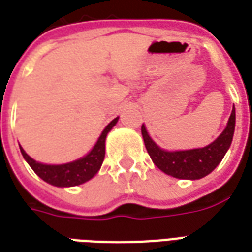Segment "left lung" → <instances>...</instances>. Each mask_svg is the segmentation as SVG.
Listing matches in <instances>:
<instances>
[{
	"label": "left lung",
	"mask_w": 252,
	"mask_h": 252,
	"mask_svg": "<svg viewBox=\"0 0 252 252\" xmlns=\"http://www.w3.org/2000/svg\"><path fill=\"white\" fill-rule=\"evenodd\" d=\"M235 129V108L231 112L225 129L214 143L204 148L168 152L159 148L151 139L145 126H141V135L145 148L155 165L167 175L178 179H202L216 168L230 148Z\"/></svg>",
	"instance_id": "1"
}]
</instances>
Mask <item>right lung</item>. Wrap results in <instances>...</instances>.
<instances>
[{
    "mask_svg": "<svg viewBox=\"0 0 252 252\" xmlns=\"http://www.w3.org/2000/svg\"><path fill=\"white\" fill-rule=\"evenodd\" d=\"M117 119L119 117L113 119L105 126V129L102 131L101 136L98 137L96 145L93 147V150L87 156H84L83 159L72 161V163L61 164V165L41 164L36 160L32 159L31 156L22 148H20V150H21L24 159L27 160L32 169L42 180H45L46 183L52 184V186H57V187L79 186V184L88 182L89 179H92L101 167L102 161H104V156H105V137H107L108 132L115 126V124L117 123Z\"/></svg>",
    "mask_w": 252,
    "mask_h": 252,
    "instance_id": "right-lung-1",
    "label": "right lung"
}]
</instances>
